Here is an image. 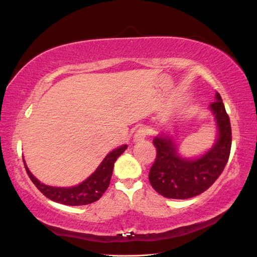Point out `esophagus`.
Returning a JSON list of instances; mask_svg holds the SVG:
<instances>
[{"instance_id":"obj_1","label":"esophagus","mask_w":257,"mask_h":257,"mask_svg":"<svg viewBox=\"0 0 257 257\" xmlns=\"http://www.w3.org/2000/svg\"><path fill=\"white\" fill-rule=\"evenodd\" d=\"M147 135H149V132H147V129L145 128H139L136 134H135L134 136V141H144V139L147 137Z\"/></svg>"}]
</instances>
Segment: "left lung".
<instances>
[{"label": "left lung", "instance_id": "left-lung-1", "mask_svg": "<svg viewBox=\"0 0 257 257\" xmlns=\"http://www.w3.org/2000/svg\"><path fill=\"white\" fill-rule=\"evenodd\" d=\"M215 115L217 139L214 146L197 160H186L177 153L175 143L169 136L154 138L156 159L151 167L149 179L160 195L173 199H186L204 193L214 184L224 170L231 150V125L220 94L210 104Z\"/></svg>", "mask_w": 257, "mask_h": 257}]
</instances>
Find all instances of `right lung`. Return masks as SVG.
<instances>
[{
    "mask_svg": "<svg viewBox=\"0 0 257 257\" xmlns=\"http://www.w3.org/2000/svg\"><path fill=\"white\" fill-rule=\"evenodd\" d=\"M125 149H127V145H122L118 149L113 150L110 154L106 155V158L99 164L96 171L88 179L81 182L80 185L69 187V188H61V187H52L42 184L28 170L25 161L24 164L30 180L34 182V185L37 187L38 190L51 201L71 206L87 205V204L98 201L102 197V195L105 193L108 185H110L114 162L123 153Z\"/></svg>",
    "mask_w": 257,
    "mask_h": 257,
    "instance_id": "obj_1",
    "label": "right lung"
}]
</instances>
